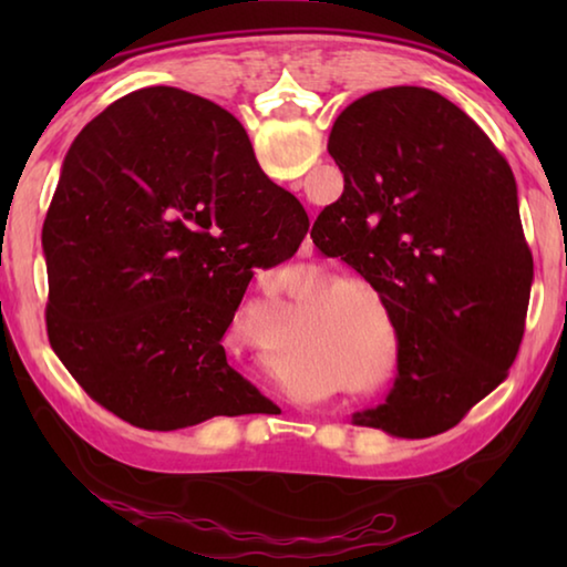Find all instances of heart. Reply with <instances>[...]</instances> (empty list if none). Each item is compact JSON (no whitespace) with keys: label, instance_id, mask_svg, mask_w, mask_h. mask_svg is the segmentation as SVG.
Masks as SVG:
<instances>
[{"label":"heart","instance_id":"heart-1","mask_svg":"<svg viewBox=\"0 0 567 567\" xmlns=\"http://www.w3.org/2000/svg\"><path fill=\"white\" fill-rule=\"evenodd\" d=\"M315 282H334L340 280V275H324V272H315L312 275ZM370 300L375 307L382 310V297L372 290L370 285L358 282V280H342L322 287V290L315 292L310 300L305 302L307 310H323L318 312L315 318V332H320L324 340L334 342L332 348L334 352H350V360L354 362V370L364 368V354H362V344H358L360 338V328L362 322H368V302Z\"/></svg>","mask_w":567,"mask_h":567}]
</instances>
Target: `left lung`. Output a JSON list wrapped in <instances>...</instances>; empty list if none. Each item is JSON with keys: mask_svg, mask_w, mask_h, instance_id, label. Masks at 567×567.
<instances>
[{"mask_svg": "<svg viewBox=\"0 0 567 567\" xmlns=\"http://www.w3.org/2000/svg\"><path fill=\"white\" fill-rule=\"evenodd\" d=\"M235 134L249 145L239 122ZM328 152L344 189L310 237L375 287L398 338L385 402L352 422L392 437L445 433L520 350L533 255L513 169L457 104L425 87L354 100Z\"/></svg>", "mask_w": 567, "mask_h": 567, "instance_id": "left-lung-1", "label": "left lung"}]
</instances>
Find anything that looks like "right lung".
<instances>
[{
  "mask_svg": "<svg viewBox=\"0 0 567 567\" xmlns=\"http://www.w3.org/2000/svg\"><path fill=\"white\" fill-rule=\"evenodd\" d=\"M235 117L177 87L124 94L66 152L47 209V334L87 395L179 430L272 402L223 338L252 267L297 252L305 207L267 179Z\"/></svg>",
  "mask_w": 567,
  "mask_h": 567,
  "instance_id": "right-lung-1",
  "label": "right lung"
}]
</instances>
